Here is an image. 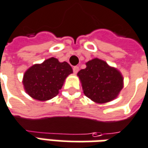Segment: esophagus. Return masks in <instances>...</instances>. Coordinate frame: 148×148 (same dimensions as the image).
I'll return each instance as SVG.
<instances>
[{
  "instance_id": "obj_1",
  "label": "esophagus",
  "mask_w": 148,
  "mask_h": 148,
  "mask_svg": "<svg viewBox=\"0 0 148 148\" xmlns=\"http://www.w3.org/2000/svg\"><path fill=\"white\" fill-rule=\"evenodd\" d=\"M78 71H79V67L78 66H74L73 67V71H74V74H77V72H78Z\"/></svg>"
}]
</instances>
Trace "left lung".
I'll return each instance as SVG.
<instances>
[{"label": "left lung", "mask_w": 148, "mask_h": 148, "mask_svg": "<svg viewBox=\"0 0 148 148\" xmlns=\"http://www.w3.org/2000/svg\"><path fill=\"white\" fill-rule=\"evenodd\" d=\"M86 65V67L77 73L85 95L97 103L115 99L123 87L120 72L99 58L90 60Z\"/></svg>", "instance_id": "left-lung-1"}]
</instances>
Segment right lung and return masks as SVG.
Listing matches in <instances>:
<instances>
[{
	"label": "right lung",
	"mask_w": 148,
	"mask_h": 148,
	"mask_svg": "<svg viewBox=\"0 0 148 148\" xmlns=\"http://www.w3.org/2000/svg\"><path fill=\"white\" fill-rule=\"evenodd\" d=\"M73 73L66 62L50 58L29 68L23 77L24 88L29 95L39 101L51 99L58 94L66 77Z\"/></svg>",
	"instance_id": "obj_1"
}]
</instances>
